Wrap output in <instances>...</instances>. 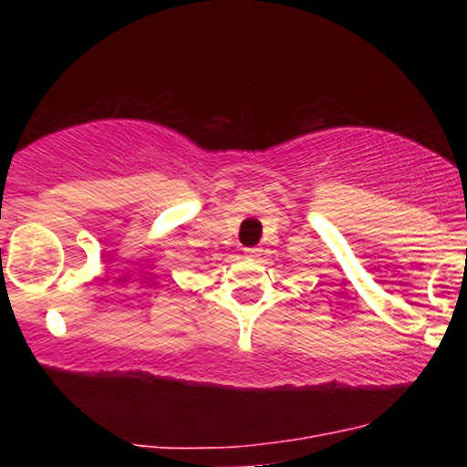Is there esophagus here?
<instances>
[{"instance_id":"obj_1","label":"esophagus","mask_w":467,"mask_h":467,"mask_svg":"<svg viewBox=\"0 0 467 467\" xmlns=\"http://www.w3.org/2000/svg\"><path fill=\"white\" fill-rule=\"evenodd\" d=\"M261 248H245V256H248V259H259L261 256Z\"/></svg>"}]
</instances>
